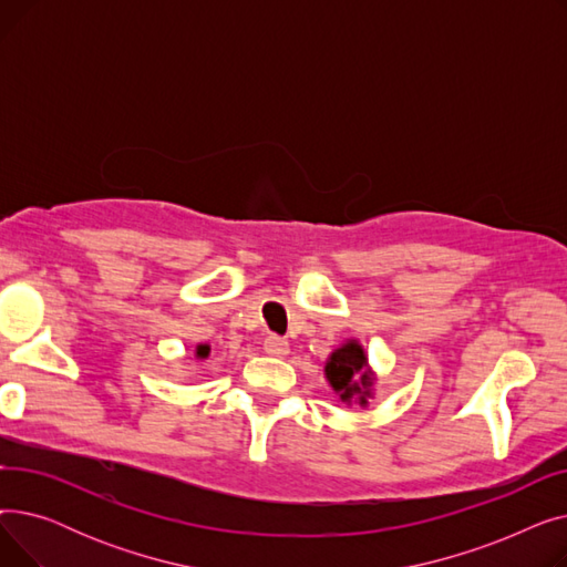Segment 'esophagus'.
Wrapping results in <instances>:
<instances>
[{"instance_id": "obj_1", "label": "esophagus", "mask_w": 567, "mask_h": 567, "mask_svg": "<svg viewBox=\"0 0 567 567\" xmlns=\"http://www.w3.org/2000/svg\"><path fill=\"white\" fill-rule=\"evenodd\" d=\"M264 351L268 355H274V359H285V355L289 353V342L285 338H278V336H268L264 340Z\"/></svg>"}]
</instances>
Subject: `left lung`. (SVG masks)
Masks as SVG:
<instances>
[{
	"mask_svg": "<svg viewBox=\"0 0 567 567\" xmlns=\"http://www.w3.org/2000/svg\"><path fill=\"white\" fill-rule=\"evenodd\" d=\"M326 381L340 398V402H355L359 406H368V400L374 395V370L368 363V353L359 340L342 342L323 363Z\"/></svg>",
	"mask_w": 567,
	"mask_h": 567,
	"instance_id": "obj_1",
	"label": "left lung"
}]
</instances>
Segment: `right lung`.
Listing matches in <instances>:
<instances>
[{"instance_id": "1", "label": "right lung", "mask_w": 567, "mask_h": 567, "mask_svg": "<svg viewBox=\"0 0 567 567\" xmlns=\"http://www.w3.org/2000/svg\"><path fill=\"white\" fill-rule=\"evenodd\" d=\"M208 353H212V347H208V344H197L195 347V359L204 361V359H208Z\"/></svg>"}]
</instances>
